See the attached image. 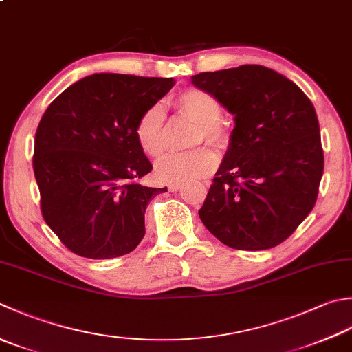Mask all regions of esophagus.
I'll return each instance as SVG.
<instances>
[{
  "mask_svg": "<svg viewBox=\"0 0 352 352\" xmlns=\"http://www.w3.org/2000/svg\"><path fill=\"white\" fill-rule=\"evenodd\" d=\"M182 188H183V184H169V190H172V192H175Z\"/></svg>",
  "mask_w": 352,
  "mask_h": 352,
  "instance_id": "esophagus-1",
  "label": "esophagus"
}]
</instances>
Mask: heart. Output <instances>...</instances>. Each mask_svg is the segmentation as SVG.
I'll use <instances>...</instances> for the list:
<instances>
[{"label": "heart", "mask_w": 352, "mask_h": 352, "mask_svg": "<svg viewBox=\"0 0 352 352\" xmlns=\"http://www.w3.org/2000/svg\"><path fill=\"white\" fill-rule=\"evenodd\" d=\"M178 111L198 123L197 143L209 142L218 148L229 144L230 133L221 120L223 108L215 96L204 89H184L174 99ZM135 139L144 154L160 155L166 148L164 137L163 107L151 105L135 123ZM218 164V155L209 148H199L189 153H170L163 155L155 164V174L169 184H184L210 175Z\"/></svg>", "instance_id": "1"}]
</instances>
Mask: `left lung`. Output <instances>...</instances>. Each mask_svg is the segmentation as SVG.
Masks as SVG:
<instances>
[{"label": "left lung", "mask_w": 352, "mask_h": 352, "mask_svg": "<svg viewBox=\"0 0 352 352\" xmlns=\"http://www.w3.org/2000/svg\"><path fill=\"white\" fill-rule=\"evenodd\" d=\"M190 80L235 120L198 215L232 249H272L318 199L323 151L313 103L293 80L263 65L206 72Z\"/></svg>", "instance_id": "obj_1"}]
</instances>
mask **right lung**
I'll use <instances>...</instances> for the list:
<instances>
[{"label":"right lung","mask_w":352,"mask_h":352,"mask_svg":"<svg viewBox=\"0 0 352 352\" xmlns=\"http://www.w3.org/2000/svg\"><path fill=\"white\" fill-rule=\"evenodd\" d=\"M174 84L172 78L96 73L45 109L33 170L43 217L68 250L109 259L140 244L149 199L166 188L137 182L153 164L137 143L135 123Z\"/></svg>","instance_id":"obj_1"}]
</instances>
